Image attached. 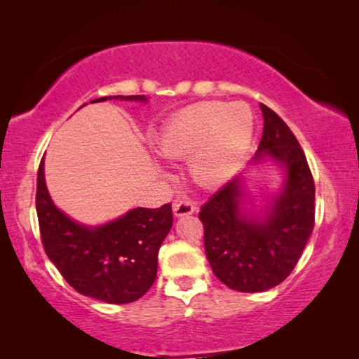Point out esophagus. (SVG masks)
<instances>
[{
    "mask_svg": "<svg viewBox=\"0 0 359 359\" xmlns=\"http://www.w3.org/2000/svg\"><path fill=\"white\" fill-rule=\"evenodd\" d=\"M172 210L175 217H184V215H191L194 210H196V205L191 201H174Z\"/></svg>",
    "mask_w": 359,
    "mask_h": 359,
    "instance_id": "obj_1",
    "label": "esophagus"
}]
</instances>
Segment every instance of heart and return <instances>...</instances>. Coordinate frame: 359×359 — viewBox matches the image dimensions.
<instances>
[{
	"mask_svg": "<svg viewBox=\"0 0 359 359\" xmlns=\"http://www.w3.org/2000/svg\"><path fill=\"white\" fill-rule=\"evenodd\" d=\"M253 139V114L244 102L203 101L182 109L158 137V150L169 158L194 151L191 171L204 185L231 177Z\"/></svg>",
	"mask_w": 359,
	"mask_h": 359,
	"instance_id": "1",
	"label": "heart"
}]
</instances>
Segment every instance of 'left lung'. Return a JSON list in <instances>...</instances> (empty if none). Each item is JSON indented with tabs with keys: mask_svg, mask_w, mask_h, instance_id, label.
<instances>
[{
	"mask_svg": "<svg viewBox=\"0 0 359 359\" xmlns=\"http://www.w3.org/2000/svg\"><path fill=\"white\" fill-rule=\"evenodd\" d=\"M263 137L253 158H272L285 169L283 188L266 214H244V187L229 180L205 203L199 220L212 271L226 287L258 293L282 283L301 258L315 224V184L299 142L278 115L259 104Z\"/></svg>",
	"mask_w": 359,
	"mask_h": 359,
	"instance_id": "1",
	"label": "left lung"
}]
</instances>
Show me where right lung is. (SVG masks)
I'll return each instance as SVG.
<instances>
[{"label":"right lung","mask_w":359,"mask_h":359,"mask_svg":"<svg viewBox=\"0 0 359 359\" xmlns=\"http://www.w3.org/2000/svg\"><path fill=\"white\" fill-rule=\"evenodd\" d=\"M114 98L147 101L145 96ZM106 100L107 96L95 101ZM36 212L48 259L81 294L107 304H128L154 285L158 250L172 226L171 204L158 209L137 208L101 226H83L52 203L42 158L36 184Z\"/></svg>","instance_id":"right-lung-1"}]
</instances>
